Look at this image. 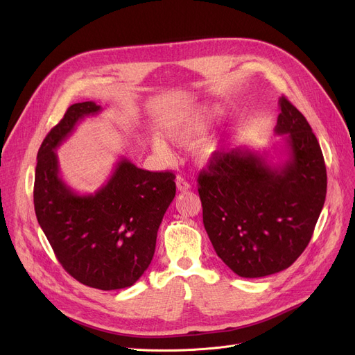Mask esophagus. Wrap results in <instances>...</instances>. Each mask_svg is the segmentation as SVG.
<instances>
[{
  "label": "esophagus",
  "mask_w": 355,
  "mask_h": 355,
  "mask_svg": "<svg viewBox=\"0 0 355 355\" xmlns=\"http://www.w3.org/2000/svg\"><path fill=\"white\" fill-rule=\"evenodd\" d=\"M176 187H178V189L180 192H184V191H188L191 188V183L187 179H184L183 176H178L176 178Z\"/></svg>",
  "instance_id": "34e87169"
}]
</instances>
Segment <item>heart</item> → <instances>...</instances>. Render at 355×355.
Segmentation results:
<instances>
[{"mask_svg":"<svg viewBox=\"0 0 355 355\" xmlns=\"http://www.w3.org/2000/svg\"><path fill=\"white\" fill-rule=\"evenodd\" d=\"M218 114V110H209V108H200L192 112H187L183 115H179L178 118H173L172 121H168L164 127L166 136L168 140H172L176 144H189L192 143L202 132H205L209 124L212 123L214 115ZM153 148L156 153H159L164 159H171L173 156L172 148L168 144L156 137L153 140ZM216 150V143L214 140H204L199 143L196 148V155L200 160L209 159Z\"/></svg>","mask_w":355,"mask_h":355,"instance_id":"heart-1","label":"heart"}]
</instances>
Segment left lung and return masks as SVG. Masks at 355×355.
<instances>
[{
  "instance_id": "left-lung-1",
  "label": "left lung",
  "mask_w": 355,
  "mask_h": 355,
  "mask_svg": "<svg viewBox=\"0 0 355 355\" xmlns=\"http://www.w3.org/2000/svg\"><path fill=\"white\" fill-rule=\"evenodd\" d=\"M279 107V164L267 153L237 147L215 151L198 176L208 237L241 277L292 266L308 247L327 196V167L309 123L288 98Z\"/></svg>"
}]
</instances>
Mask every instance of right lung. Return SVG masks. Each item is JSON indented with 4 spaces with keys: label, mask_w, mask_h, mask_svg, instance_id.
Returning <instances> with one entry per match:
<instances>
[{
    "label": "right lung",
    "mask_w": 355,
    "mask_h": 355,
    "mask_svg": "<svg viewBox=\"0 0 355 355\" xmlns=\"http://www.w3.org/2000/svg\"><path fill=\"white\" fill-rule=\"evenodd\" d=\"M101 107L71 105L43 140L35 178L37 221L62 267L89 288L115 291L136 283L155 256L163 215L176 195L173 172H148L123 157L103 188L79 195L59 172L56 148Z\"/></svg>",
    "instance_id": "1"
}]
</instances>
